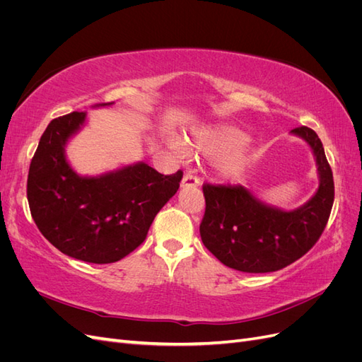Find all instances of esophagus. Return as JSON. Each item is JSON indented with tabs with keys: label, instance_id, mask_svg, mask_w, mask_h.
<instances>
[{
	"label": "esophagus",
	"instance_id": "obj_1",
	"mask_svg": "<svg viewBox=\"0 0 362 362\" xmlns=\"http://www.w3.org/2000/svg\"><path fill=\"white\" fill-rule=\"evenodd\" d=\"M199 185V178L194 177V175L192 173H187L184 175V178L181 181V187L185 189V187H198Z\"/></svg>",
	"mask_w": 362,
	"mask_h": 362
}]
</instances>
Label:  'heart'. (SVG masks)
I'll return each mask as SVG.
<instances>
[{"mask_svg":"<svg viewBox=\"0 0 362 362\" xmlns=\"http://www.w3.org/2000/svg\"><path fill=\"white\" fill-rule=\"evenodd\" d=\"M185 144L205 157H218L214 168L223 181H237L243 177L255 156V149L249 144L247 134L234 125H214L196 129ZM169 146L180 157L185 154V149L178 140L169 141Z\"/></svg>","mask_w":362,"mask_h":362,"instance_id":"heart-1","label":"heart"}]
</instances>
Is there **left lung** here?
<instances>
[{"label":"left lung","instance_id":"obj_1","mask_svg":"<svg viewBox=\"0 0 362 362\" xmlns=\"http://www.w3.org/2000/svg\"><path fill=\"white\" fill-rule=\"evenodd\" d=\"M290 134L310 146L319 177V187L300 206L284 210L242 185H204L202 243L228 267L246 273L284 269L305 255L323 233L334 204L332 170L313 129L300 127Z\"/></svg>","mask_w":362,"mask_h":362}]
</instances>
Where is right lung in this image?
<instances>
[{
	"label": "right lung",
	"mask_w": 362,
	"mask_h": 362,
	"mask_svg": "<svg viewBox=\"0 0 362 362\" xmlns=\"http://www.w3.org/2000/svg\"><path fill=\"white\" fill-rule=\"evenodd\" d=\"M86 119V112H74L51 120L30 164L27 198L33 221L52 246L75 259L108 264L144 243L154 217L180 189L182 172L161 175L137 161L80 175L66 148Z\"/></svg>",
	"instance_id": "1"
}]
</instances>
